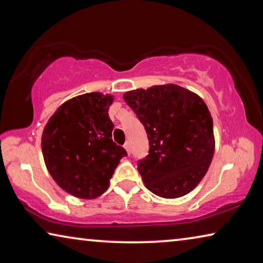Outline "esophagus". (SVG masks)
Masks as SVG:
<instances>
[{"label": "esophagus", "mask_w": 263, "mask_h": 263, "mask_svg": "<svg viewBox=\"0 0 263 263\" xmlns=\"http://www.w3.org/2000/svg\"><path fill=\"white\" fill-rule=\"evenodd\" d=\"M124 148H125V149H126V152H127L128 154H130V153H131V146H130V142L126 141L125 144H124Z\"/></svg>", "instance_id": "1"}]
</instances>
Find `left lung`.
Here are the masks:
<instances>
[{"label":"left lung","instance_id":"1","mask_svg":"<svg viewBox=\"0 0 263 263\" xmlns=\"http://www.w3.org/2000/svg\"><path fill=\"white\" fill-rule=\"evenodd\" d=\"M123 99L147 133L148 155L137 164L146 188L163 198L190 193L215 153L213 122L204 101L176 84L136 89Z\"/></svg>","mask_w":263,"mask_h":263}]
</instances>
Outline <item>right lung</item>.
<instances>
[{
	"mask_svg": "<svg viewBox=\"0 0 263 263\" xmlns=\"http://www.w3.org/2000/svg\"><path fill=\"white\" fill-rule=\"evenodd\" d=\"M114 97L88 92L59 106L43 132L42 151L58 185L79 198H96L109 188L127 153L112 141L109 106Z\"/></svg>",
	"mask_w": 263,
	"mask_h": 263,
	"instance_id": "obj_1",
	"label": "right lung"
}]
</instances>
